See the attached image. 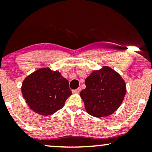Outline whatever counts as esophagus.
<instances>
[{"instance_id":"obj_1","label":"esophagus","mask_w":152,"mask_h":152,"mask_svg":"<svg viewBox=\"0 0 152 152\" xmlns=\"http://www.w3.org/2000/svg\"><path fill=\"white\" fill-rule=\"evenodd\" d=\"M81 91V88H78L75 89V90H73L72 91V93H79Z\"/></svg>"}]
</instances>
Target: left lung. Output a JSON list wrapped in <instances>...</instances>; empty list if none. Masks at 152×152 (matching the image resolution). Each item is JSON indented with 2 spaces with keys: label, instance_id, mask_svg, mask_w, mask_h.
Listing matches in <instances>:
<instances>
[{
  "label": "left lung",
  "instance_id": "1",
  "mask_svg": "<svg viewBox=\"0 0 152 152\" xmlns=\"http://www.w3.org/2000/svg\"><path fill=\"white\" fill-rule=\"evenodd\" d=\"M80 92L87 113L96 118L109 116L117 110L126 92L122 77L109 66L94 70L85 80Z\"/></svg>",
  "mask_w": 152,
  "mask_h": 152
}]
</instances>
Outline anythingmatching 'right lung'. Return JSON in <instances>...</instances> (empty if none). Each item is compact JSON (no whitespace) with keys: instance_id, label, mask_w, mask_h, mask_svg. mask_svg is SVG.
<instances>
[{"instance_id":"add662e5","label":"right lung","mask_w":152,"mask_h":152,"mask_svg":"<svg viewBox=\"0 0 152 152\" xmlns=\"http://www.w3.org/2000/svg\"><path fill=\"white\" fill-rule=\"evenodd\" d=\"M68 81L57 70L49 68L37 70L23 82V97L29 107L42 115L55 113L72 95Z\"/></svg>"}]
</instances>
